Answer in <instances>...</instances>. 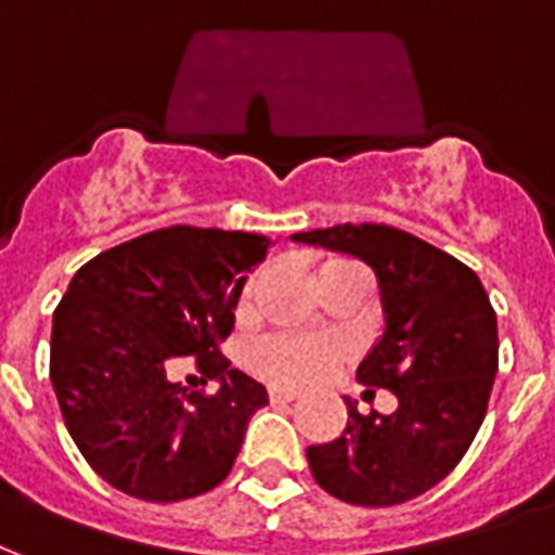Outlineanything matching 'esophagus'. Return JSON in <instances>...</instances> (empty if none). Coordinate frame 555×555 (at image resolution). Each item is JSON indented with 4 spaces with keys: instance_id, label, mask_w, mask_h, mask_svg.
<instances>
[{
    "instance_id": "34e87169",
    "label": "esophagus",
    "mask_w": 555,
    "mask_h": 555,
    "mask_svg": "<svg viewBox=\"0 0 555 555\" xmlns=\"http://www.w3.org/2000/svg\"><path fill=\"white\" fill-rule=\"evenodd\" d=\"M298 401V391L293 389H269V403H293Z\"/></svg>"
}]
</instances>
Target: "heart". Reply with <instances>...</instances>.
Returning <instances> with one entry per match:
<instances>
[{
    "label": "heart",
    "mask_w": 555,
    "mask_h": 555,
    "mask_svg": "<svg viewBox=\"0 0 555 555\" xmlns=\"http://www.w3.org/2000/svg\"><path fill=\"white\" fill-rule=\"evenodd\" d=\"M336 269H357V262L331 260L322 272ZM351 353L341 336H301V333H272L257 341L251 353L254 372L274 386H310L336 369Z\"/></svg>",
    "instance_id": "heart-1"
}]
</instances>
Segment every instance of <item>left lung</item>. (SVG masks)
I'll return each mask as SVG.
<instances>
[{
    "label": "left lung",
    "instance_id": "1",
    "mask_svg": "<svg viewBox=\"0 0 555 555\" xmlns=\"http://www.w3.org/2000/svg\"><path fill=\"white\" fill-rule=\"evenodd\" d=\"M293 240L353 254L374 269L386 331L357 380L398 398L389 415H360L345 401L339 439L307 448L312 477L353 506L418 498L460 465L489 410L498 374L489 293L465 262L391 224H336Z\"/></svg>",
    "mask_w": 555,
    "mask_h": 555
}]
</instances>
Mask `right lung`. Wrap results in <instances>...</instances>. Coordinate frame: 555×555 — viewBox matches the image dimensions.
<instances>
[{"label":"right lung","instance_id":"1","mask_svg":"<svg viewBox=\"0 0 555 555\" xmlns=\"http://www.w3.org/2000/svg\"><path fill=\"white\" fill-rule=\"evenodd\" d=\"M260 233L175 224L107 248L75 272L52 322L49 377L90 468L137 500L175 503L231 474L266 389L219 351ZM193 361L216 392L183 390Z\"/></svg>","mask_w":555,"mask_h":555}]
</instances>
